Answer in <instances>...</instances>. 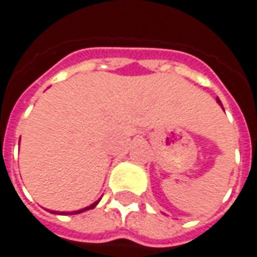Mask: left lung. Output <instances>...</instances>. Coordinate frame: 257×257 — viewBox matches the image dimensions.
I'll return each instance as SVG.
<instances>
[{
  "instance_id": "1",
  "label": "left lung",
  "mask_w": 257,
  "mask_h": 257,
  "mask_svg": "<svg viewBox=\"0 0 257 257\" xmlns=\"http://www.w3.org/2000/svg\"><path fill=\"white\" fill-rule=\"evenodd\" d=\"M216 102H218V104H219V105L222 106V102H221V101H219V98H216Z\"/></svg>"
}]
</instances>
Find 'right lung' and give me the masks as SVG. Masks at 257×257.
<instances>
[{"mask_svg":"<svg viewBox=\"0 0 257 257\" xmlns=\"http://www.w3.org/2000/svg\"><path fill=\"white\" fill-rule=\"evenodd\" d=\"M98 201H99V200H98ZM98 201H95V202H94V204H91L90 207H85V208H83V209H78V211H73V212H60V214H62V215H71V214H80V212H84V211H87V209L94 208V207H95V205L98 204Z\"/></svg>","mask_w":257,"mask_h":257,"instance_id":"1","label":"right lung"}]
</instances>
